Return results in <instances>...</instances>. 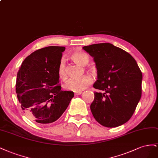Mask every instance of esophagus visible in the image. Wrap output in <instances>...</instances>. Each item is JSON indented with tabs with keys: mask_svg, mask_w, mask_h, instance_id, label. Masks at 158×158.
<instances>
[{
	"mask_svg": "<svg viewBox=\"0 0 158 158\" xmlns=\"http://www.w3.org/2000/svg\"><path fill=\"white\" fill-rule=\"evenodd\" d=\"M82 93V91H79V92H76L75 93V95H79V94H81Z\"/></svg>",
	"mask_w": 158,
	"mask_h": 158,
	"instance_id": "34e87169",
	"label": "esophagus"
}]
</instances>
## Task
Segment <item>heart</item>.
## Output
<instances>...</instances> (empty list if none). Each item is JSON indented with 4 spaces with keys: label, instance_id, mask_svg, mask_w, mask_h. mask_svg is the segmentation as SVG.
Returning a JSON list of instances; mask_svg holds the SVG:
<instances>
[{
    "label": "heart",
    "instance_id": "heart-1",
    "mask_svg": "<svg viewBox=\"0 0 158 158\" xmlns=\"http://www.w3.org/2000/svg\"><path fill=\"white\" fill-rule=\"evenodd\" d=\"M71 59L73 60L76 64L80 65L85 66L87 65L90 61L89 57L87 54L81 52H73L71 55ZM58 75L60 79L65 80L67 79V73L65 66V63L64 60H61L60 61L59 65H58ZM93 79L89 75H85L81 78L77 79H70L65 84V88L69 91H74V92H79L83 91L86 87L91 84Z\"/></svg>",
    "mask_w": 158,
    "mask_h": 158
}]
</instances>
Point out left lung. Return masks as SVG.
<instances>
[{
	"mask_svg": "<svg viewBox=\"0 0 158 158\" xmlns=\"http://www.w3.org/2000/svg\"><path fill=\"white\" fill-rule=\"evenodd\" d=\"M93 57L97 80L91 110L99 124L114 128L131 118L142 95V73L134 57L110 43L83 47Z\"/></svg>",
	"mask_w": 158,
	"mask_h": 158,
	"instance_id": "1",
	"label": "left lung"
}]
</instances>
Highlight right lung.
Masks as SVG:
<instances>
[{
  "label": "right lung",
  "instance_id": "1",
  "mask_svg": "<svg viewBox=\"0 0 158 158\" xmlns=\"http://www.w3.org/2000/svg\"><path fill=\"white\" fill-rule=\"evenodd\" d=\"M65 49L49 46L35 51L22 62L17 73L16 92L22 110L35 123L57 120L74 97L73 91H61L58 65Z\"/></svg>",
  "mask_w": 158,
  "mask_h": 158
}]
</instances>
